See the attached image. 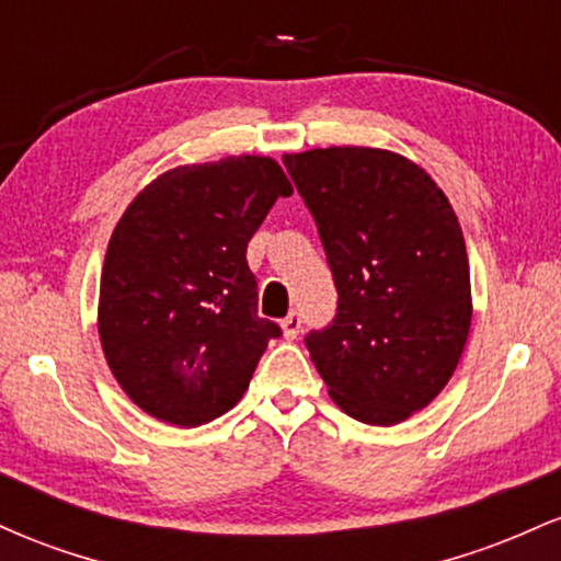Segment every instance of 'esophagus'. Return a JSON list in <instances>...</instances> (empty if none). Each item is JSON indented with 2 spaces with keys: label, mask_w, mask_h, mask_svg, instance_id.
I'll use <instances>...</instances> for the list:
<instances>
[{
  "label": "esophagus",
  "mask_w": 561,
  "mask_h": 561,
  "mask_svg": "<svg viewBox=\"0 0 561 561\" xmlns=\"http://www.w3.org/2000/svg\"><path fill=\"white\" fill-rule=\"evenodd\" d=\"M300 324H302V317L298 311L287 313L285 321H282V334H285V340H295L300 334Z\"/></svg>",
  "instance_id": "1"
}]
</instances>
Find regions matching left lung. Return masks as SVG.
Here are the masks:
<instances>
[{
  "instance_id": "left-lung-1",
  "label": "left lung",
  "mask_w": 561,
  "mask_h": 561,
  "mask_svg": "<svg viewBox=\"0 0 561 561\" xmlns=\"http://www.w3.org/2000/svg\"><path fill=\"white\" fill-rule=\"evenodd\" d=\"M317 218L337 317L306 337L327 392L353 420L392 427L448 385L472 324L467 244L422 165L379 147L289 152Z\"/></svg>"
}]
</instances>
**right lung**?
<instances>
[{"instance_id":"right-lung-1","label":"right lung","mask_w":561,"mask_h":561,"mask_svg":"<svg viewBox=\"0 0 561 561\" xmlns=\"http://www.w3.org/2000/svg\"><path fill=\"white\" fill-rule=\"evenodd\" d=\"M293 184L274 158L229 156L160 173L107 242L96 330L145 414L199 427L244 396L274 321L261 319L248 242Z\"/></svg>"}]
</instances>
